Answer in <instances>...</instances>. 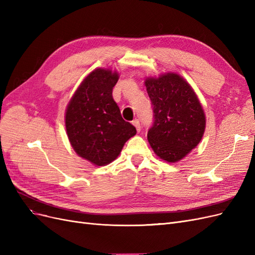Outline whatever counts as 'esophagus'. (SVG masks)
<instances>
[{
    "label": "esophagus",
    "instance_id": "1",
    "mask_svg": "<svg viewBox=\"0 0 255 255\" xmlns=\"http://www.w3.org/2000/svg\"><path fill=\"white\" fill-rule=\"evenodd\" d=\"M133 126L136 128V129H137V132H140V129H141V127H140V122H139V120L138 119H135V120H133Z\"/></svg>",
    "mask_w": 255,
    "mask_h": 255
}]
</instances>
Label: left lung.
Listing matches in <instances>:
<instances>
[{
  "mask_svg": "<svg viewBox=\"0 0 255 255\" xmlns=\"http://www.w3.org/2000/svg\"><path fill=\"white\" fill-rule=\"evenodd\" d=\"M151 99L154 123L148 141L156 155L167 163H176L201 141L206 118L200 100L183 76L174 72L144 80Z\"/></svg>",
  "mask_w": 255,
  "mask_h": 255,
  "instance_id": "1",
  "label": "left lung"
}]
</instances>
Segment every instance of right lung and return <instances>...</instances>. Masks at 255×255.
Masks as SVG:
<instances>
[{
	"mask_svg": "<svg viewBox=\"0 0 255 255\" xmlns=\"http://www.w3.org/2000/svg\"><path fill=\"white\" fill-rule=\"evenodd\" d=\"M119 73L97 68L83 80L69 101L65 126L68 139L79 156L95 166L111 164L136 128L123 120L113 99Z\"/></svg>",
	"mask_w": 255,
	"mask_h": 255,
	"instance_id": "obj_1",
	"label": "right lung"
}]
</instances>
